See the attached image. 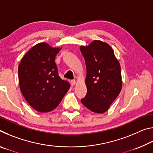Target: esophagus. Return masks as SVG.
<instances>
[{"instance_id":"obj_1","label":"esophagus","mask_w":153,"mask_h":153,"mask_svg":"<svg viewBox=\"0 0 153 153\" xmlns=\"http://www.w3.org/2000/svg\"><path fill=\"white\" fill-rule=\"evenodd\" d=\"M70 83H71V86H74V85L76 84V81L75 79H71L70 81Z\"/></svg>"}]
</instances>
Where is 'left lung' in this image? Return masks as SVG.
Segmentation results:
<instances>
[{"label": "left lung", "instance_id": "8db88e82", "mask_svg": "<svg viewBox=\"0 0 153 153\" xmlns=\"http://www.w3.org/2000/svg\"><path fill=\"white\" fill-rule=\"evenodd\" d=\"M80 51L86 65L87 94L81 102L97 113H103L120 94L122 87L120 64L112 48L107 43L94 40Z\"/></svg>", "mask_w": 153, "mask_h": 153}]
</instances>
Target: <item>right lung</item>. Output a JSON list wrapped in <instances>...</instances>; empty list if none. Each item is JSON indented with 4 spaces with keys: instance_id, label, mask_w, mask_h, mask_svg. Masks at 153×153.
Segmentation results:
<instances>
[{
    "instance_id": "1",
    "label": "right lung",
    "mask_w": 153,
    "mask_h": 153,
    "mask_svg": "<svg viewBox=\"0 0 153 153\" xmlns=\"http://www.w3.org/2000/svg\"><path fill=\"white\" fill-rule=\"evenodd\" d=\"M60 48L46 42L30 49L18 67L20 90L26 101L35 110L48 112L59 105L70 84L59 76L55 62Z\"/></svg>"
}]
</instances>
